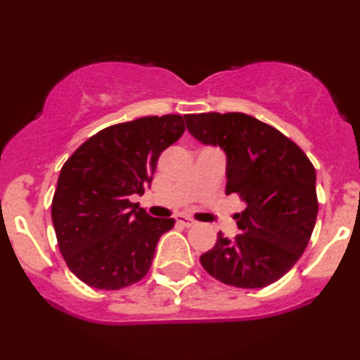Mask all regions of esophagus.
<instances>
[{
	"label": "esophagus",
	"mask_w": 360,
	"mask_h": 360,
	"mask_svg": "<svg viewBox=\"0 0 360 360\" xmlns=\"http://www.w3.org/2000/svg\"><path fill=\"white\" fill-rule=\"evenodd\" d=\"M176 221L179 223V224H183V226H186V228L193 226V224L196 223V221H194V219H191V218H189V216H186V214H177L176 216Z\"/></svg>",
	"instance_id": "1"
}]
</instances>
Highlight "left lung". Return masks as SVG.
I'll return each mask as SVG.
<instances>
[{
    "label": "left lung",
    "mask_w": 360,
    "mask_h": 360,
    "mask_svg": "<svg viewBox=\"0 0 360 360\" xmlns=\"http://www.w3.org/2000/svg\"><path fill=\"white\" fill-rule=\"evenodd\" d=\"M188 131L228 155L226 194L246 207L235 214L240 235L218 233L201 255L211 276L238 288H263L292 270L309 245L319 213L315 167L292 139L241 112L186 115Z\"/></svg>",
    "instance_id": "obj_1"
}]
</instances>
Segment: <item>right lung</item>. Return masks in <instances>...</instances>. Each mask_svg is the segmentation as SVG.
<instances>
[{"label": "right lung", "instance_id": "right-lung-1", "mask_svg": "<svg viewBox=\"0 0 360 360\" xmlns=\"http://www.w3.org/2000/svg\"><path fill=\"white\" fill-rule=\"evenodd\" d=\"M184 131L179 114L141 117L98 131L63 164L51 219L65 263L89 287L120 290L147 275L176 221L153 218L131 196L150 186L159 155Z\"/></svg>", "mask_w": 360, "mask_h": 360}]
</instances>
